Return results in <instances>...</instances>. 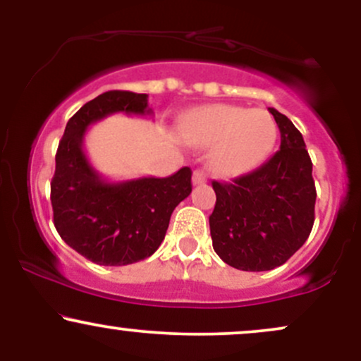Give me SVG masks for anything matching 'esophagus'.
Listing matches in <instances>:
<instances>
[{
  "instance_id": "1",
  "label": "esophagus",
  "mask_w": 361,
  "mask_h": 361,
  "mask_svg": "<svg viewBox=\"0 0 361 361\" xmlns=\"http://www.w3.org/2000/svg\"><path fill=\"white\" fill-rule=\"evenodd\" d=\"M192 181H193V185H204L207 181V175L204 171H202V169H195Z\"/></svg>"
}]
</instances>
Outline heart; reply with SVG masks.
Instances as JSON below:
<instances>
[{
  "label": "heart",
  "instance_id": "heart-1",
  "mask_svg": "<svg viewBox=\"0 0 361 361\" xmlns=\"http://www.w3.org/2000/svg\"><path fill=\"white\" fill-rule=\"evenodd\" d=\"M181 137L210 147V166L219 175L241 176L258 168L276 140V122L270 111L227 103L205 105L186 115Z\"/></svg>",
  "mask_w": 361,
  "mask_h": 361
}]
</instances>
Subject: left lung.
<instances>
[{"label": "left lung", "mask_w": 361, "mask_h": 361, "mask_svg": "<svg viewBox=\"0 0 361 361\" xmlns=\"http://www.w3.org/2000/svg\"><path fill=\"white\" fill-rule=\"evenodd\" d=\"M268 110L280 128L279 151L250 175L212 183L214 251L243 271L283 264L307 241L314 224L316 185L304 137L283 114Z\"/></svg>", "instance_id": "1"}]
</instances>
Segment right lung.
Instances as JSON below:
<instances>
[{
    "mask_svg": "<svg viewBox=\"0 0 361 361\" xmlns=\"http://www.w3.org/2000/svg\"><path fill=\"white\" fill-rule=\"evenodd\" d=\"M114 114L152 115L147 94L106 91L69 118L51 183L54 226L68 246L103 267L146 259L163 243L173 210L192 193V169L166 178L109 181L85 154L86 128Z\"/></svg>",
    "mask_w": 361,
    "mask_h": 361,
    "instance_id": "add662e5",
    "label": "right lung"
}]
</instances>
